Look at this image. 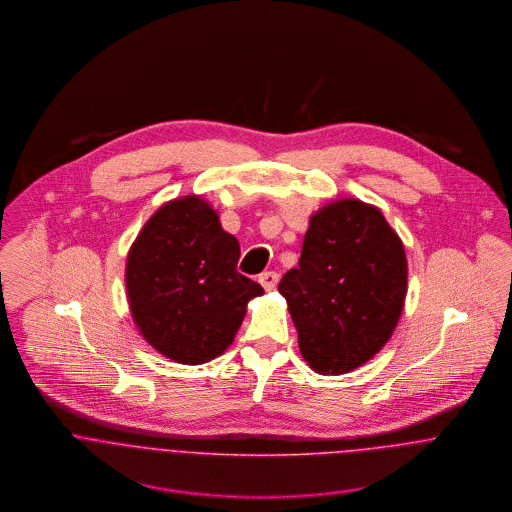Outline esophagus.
<instances>
[{
    "label": "esophagus",
    "instance_id": "34e87169",
    "mask_svg": "<svg viewBox=\"0 0 512 512\" xmlns=\"http://www.w3.org/2000/svg\"><path fill=\"white\" fill-rule=\"evenodd\" d=\"M278 280H280V274H278V272H264V274H260V278H258V282L262 284V288H264L266 292H272V290L278 286Z\"/></svg>",
    "mask_w": 512,
    "mask_h": 512
}]
</instances>
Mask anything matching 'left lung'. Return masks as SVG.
<instances>
[{
	"instance_id": "obj_1",
	"label": "left lung",
	"mask_w": 512,
	"mask_h": 512,
	"mask_svg": "<svg viewBox=\"0 0 512 512\" xmlns=\"http://www.w3.org/2000/svg\"><path fill=\"white\" fill-rule=\"evenodd\" d=\"M408 262L384 215L341 199L309 219L299 266L278 292L288 301L299 351L321 374L365 365L390 339L404 309Z\"/></svg>"
}]
</instances>
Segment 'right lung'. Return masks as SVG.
Listing matches in <instances>:
<instances>
[{
  "mask_svg": "<svg viewBox=\"0 0 512 512\" xmlns=\"http://www.w3.org/2000/svg\"><path fill=\"white\" fill-rule=\"evenodd\" d=\"M238 240L195 195L165 203L130 248L126 292L147 343L167 359L203 365L234 341L246 303L264 290L236 270Z\"/></svg>",
  "mask_w": 512,
  "mask_h": 512,
  "instance_id": "obj_1",
  "label": "right lung"
}]
</instances>
